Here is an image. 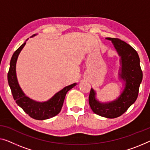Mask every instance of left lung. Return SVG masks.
<instances>
[{
	"label": "left lung",
	"mask_w": 150,
	"mask_h": 150,
	"mask_svg": "<svg viewBox=\"0 0 150 150\" xmlns=\"http://www.w3.org/2000/svg\"><path fill=\"white\" fill-rule=\"evenodd\" d=\"M110 40L120 57V67L118 79L122 83L120 95L110 102H102L96 98V91L91 88L89 104L96 115L108 118L120 117L136 101L142 81L143 73L140 67L139 55L129 44L120 39L106 38Z\"/></svg>",
	"instance_id": "obj_1"
}]
</instances>
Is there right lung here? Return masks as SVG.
<instances>
[{
	"instance_id": "obj_1",
	"label": "right lung",
	"mask_w": 150,
	"mask_h": 150,
	"mask_svg": "<svg viewBox=\"0 0 150 150\" xmlns=\"http://www.w3.org/2000/svg\"><path fill=\"white\" fill-rule=\"evenodd\" d=\"M36 35H33L32 37ZM28 40H26V41ZM26 41L15 51L10 62V68L8 73V83L13 98L19 106L33 118L36 120H46L57 115L61 110L67 93L77 85L76 83L64 87L61 91L45 102H38L31 99L25 94L18 82L16 74V64L22 49L25 46Z\"/></svg>"
}]
</instances>
